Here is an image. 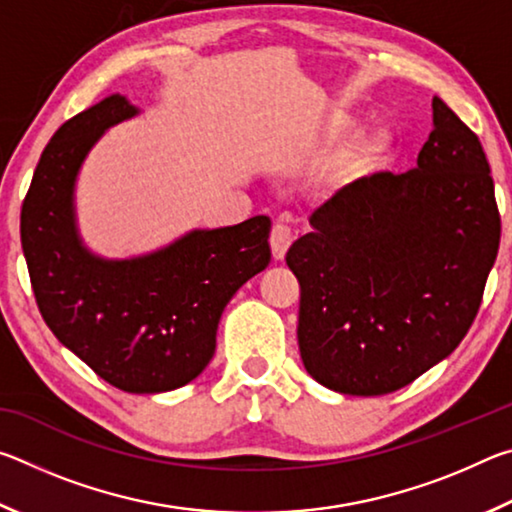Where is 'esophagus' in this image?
<instances>
[{"mask_svg":"<svg viewBox=\"0 0 512 512\" xmlns=\"http://www.w3.org/2000/svg\"><path fill=\"white\" fill-rule=\"evenodd\" d=\"M293 244V230L282 219L273 223L271 230V250L275 259H284L289 246Z\"/></svg>","mask_w":512,"mask_h":512,"instance_id":"34e87169","label":"esophagus"}]
</instances>
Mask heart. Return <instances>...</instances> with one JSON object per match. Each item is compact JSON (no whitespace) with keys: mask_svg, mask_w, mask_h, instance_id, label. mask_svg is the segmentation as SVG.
<instances>
[{"mask_svg":"<svg viewBox=\"0 0 512 512\" xmlns=\"http://www.w3.org/2000/svg\"><path fill=\"white\" fill-rule=\"evenodd\" d=\"M352 124H354V117L339 115L334 117L332 128L336 133H345ZM388 146H391V137H388V133L384 131L354 135L352 140L345 144L339 153H336L334 164H332V178L334 180L352 178L354 173H359L370 160H375L381 153L388 151Z\"/></svg>","mask_w":512,"mask_h":512,"instance_id":"obj_1","label":"heart"}]
</instances>
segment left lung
I'll list each match as a JSON object with an SVG mask.
<instances>
[{"instance_id": "left-lung-1", "label": "left lung", "mask_w": 512, "mask_h": 512, "mask_svg": "<svg viewBox=\"0 0 512 512\" xmlns=\"http://www.w3.org/2000/svg\"><path fill=\"white\" fill-rule=\"evenodd\" d=\"M406 173L339 189L287 253L298 345L318 384L386 395L449 357L481 307L501 219L483 146L443 99Z\"/></svg>"}]
</instances>
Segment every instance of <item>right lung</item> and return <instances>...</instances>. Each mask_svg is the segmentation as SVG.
Segmentation results:
<instances>
[{
	"mask_svg": "<svg viewBox=\"0 0 512 512\" xmlns=\"http://www.w3.org/2000/svg\"><path fill=\"white\" fill-rule=\"evenodd\" d=\"M137 112L110 94L58 128L22 203L20 237L56 339L119 391L164 393L196 379L214 357L225 305L271 262V219L192 230L142 257L94 255L76 225V178L101 135Z\"/></svg>",
	"mask_w": 512,
	"mask_h": 512,
	"instance_id": "obj_1",
	"label": "right lung"
}]
</instances>
